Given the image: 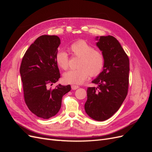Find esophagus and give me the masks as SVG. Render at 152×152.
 Masks as SVG:
<instances>
[{
	"mask_svg": "<svg viewBox=\"0 0 152 152\" xmlns=\"http://www.w3.org/2000/svg\"><path fill=\"white\" fill-rule=\"evenodd\" d=\"M71 87H72V90H76V89H77L78 88H79V87L78 86H76V85H72Z\"/></svg>",
	"mask_w": 152,
	"mask_h": 152,
	"instance_id": "esophagus-1",
	"label": "esophagus"
}]
</instances>
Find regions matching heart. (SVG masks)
Wrapping results in <instances>:
<instances>
[{
  "mask_svg": "<svg viewBox=\"0 0 152 152\" xmlns=\"http://www.w3.org/2000/svg\"><path fill=\"white\" fill-rule=\"evenodd\" d=\"M69 50L73 56L80 57L77 69L70 70L63 74V80L68 84H80L84 82L89 75L95 77L102 72L104 65L103 54L96 50L91 45L84 40H79L72 43ZM55 60L58 66L63 70L68 67V56L63 50L56 53Z\"/></svg>",
  "mask_w": 152,
  "mask_h": 152,
  "instance_id": "1",
  "label": "heart"
}]
</instances>
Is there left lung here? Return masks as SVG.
<instances>
[{
	"mask_svg": "<svg viewBox=\"0 0 152 152\" xmlns=\"http://www.w3.org/2000/svg\"><path fill=\"white\" fill-rule=\"evenodd\" d=\"M96 45L104 55L103 71L88 87L86 113L97 121H104L120 108L127 94L129 59L118 41L111 35L96 37Z\"/></svg>",
	"mask_w": 152,
	"mask_h": 152,
	"instance_id": "1",
	"label": "left lung"
}]
</instances>
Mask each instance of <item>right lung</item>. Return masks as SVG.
<instances>
[{
    "mask_svg": "<svg viewBox=\"0 0 152 152\" xmlns=\"http://www.w3.org/2000/svg\"><path fill=\"white\" fill-rule=\"evenodd\" d=\"M60 44L56 35L40 36L27 49L20 66L25 103L32 113L44 119L56 115L63 96L71 90L70 85L60 84L49 88L60 78L55 60Z\"/></svg>",
    "mask_w": 152,
    "mask_h": 152,
    "instance_id": "right-lung-1",
    "label": "right lung"
}]
</instances>
